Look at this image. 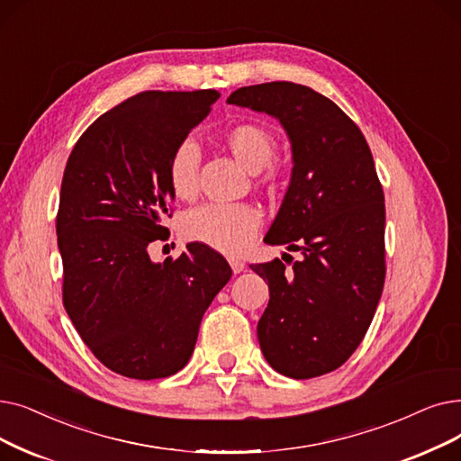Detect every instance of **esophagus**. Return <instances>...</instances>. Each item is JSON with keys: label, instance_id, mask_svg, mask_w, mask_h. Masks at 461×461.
<instances>
[{"label": "esophagus", "instance_id": "1", "mask_svg": "<svg viewBox=\"0 0 461 461\" xmlns=\"http://www.w3.org/2000/svg\"><path fill=\"white\" fill-rule=\"evenodd\" d=\"M230 266L233 269V273H243L245 271V262H241V259H237V258L230 259Z\"/></svg>", "mask_w": 461, "mask_h": 461}]
</instances>
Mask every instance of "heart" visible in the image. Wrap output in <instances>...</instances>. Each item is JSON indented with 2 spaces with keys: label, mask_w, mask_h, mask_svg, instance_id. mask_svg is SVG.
I'll list each match as a JSON object with an SVG mask.
<instances>
[{
  "label": "heart",
  "mask_w": 461,
  "mask_h": 461,
  "mask_svg": "<svg viewBox=\"0 0 461 461\" xmlns=\"http://www.w3.org/2000/svg\"><path fill=\"white\" fill-rule=\"evenodd\" d=\"M222 141L231 156L245 169L256 173V183L275 190L285 176L283 166L271 162L278 143L267 128L243 122L228 128ZM197 145L192 139L178 143L167 162V183L178 199H194L197 194L199 171ZM262 226V214L250 203H207L185 214L181 231L192 243L205 245L222 254H241L254 241Z\"/></svg>",
  "instance_id": "1"
}]
</instances>
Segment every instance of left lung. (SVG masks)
Instances as JSON below:
<instances>
[{
  "mask_svg": "<svg viewBox=\"0 0 461 461\" xmlns=\"http://www.w3.org/2000/svg\"><path fill=\"white\" fill-rule=\"evenodd\" d=\"M228 104L276 116L294 152L290 188L266 243L302 258L287 262L290 270L280 259L250 266L269 286L259 347L285 376L331 373L364 341L384 288V192L369 145L352 118L303 85L243 86Z\"/></svg>",
  "mask_w": 461,
  "mask_h": 461,
  "instance_id": "left-lung-1",
  "label": "left lung"
}]
</instances>
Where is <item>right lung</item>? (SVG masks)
I'll return each mask as SVG.
<instances>
[{
	"label": "right lung",
	"instance_id": "obj_1",
	"mask_svg": "<svg viewBox=\"0 0 461 461\" xmlns=\"http://www.w3.org/2000/svg\"><path fill=\"white\" fill-rule=\"evenodd\" d=\"M216 90H145L99 116L78 137L56 214L62 299L75 330L107 369L137 380L181 371L231 267L192 243L152 264L147 247L167 241V162L211 113Z\"/></svg>",
	"mask_w": 461,
	"mask_h": 461
}]
</instances>
